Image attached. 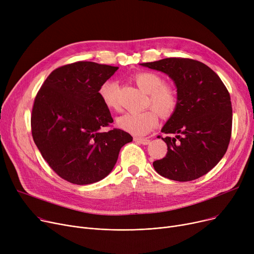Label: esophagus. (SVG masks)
Returning a JSON list of instances; mask_svg holds the SVG:
<instances>
[{"instance_id":"esophagus-1","label":"esophagus","mask_w":254,"mask_h":254,"mask_svg":"<svg viewBox=\"0 0 254 254\" xmlns=\"http://www.w3.org/2000/svg\"><path fill=\"white\" fill-rule=\"evenodd\" d=\"M135 141L139 144H142V145H147L150 143V140L147 139V138H135Z\"/></svg>"}]
</instances>
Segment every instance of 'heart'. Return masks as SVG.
<instances>
[{"label":"heart","mask_w":254,"mask_h":254,"mask_svg":"<svg viewBox=\"0 0 254 254\" xmlns=\"http://www.w3.org/2000/svg\"><path fill=\"white\" fill-rule=\"evenodd\" d=\"M134 80L139 87L148 93V105L155 110L126 113L117 119V125L132 135L144 136L157 125V113L168 117L175 112L179 97L177 89L171 84L163 83V78L155 72H140L134 76ZM99 97L108 109H118V84L113 80H107L100 86Z\"/></svg>","instance_id":"b5f03b06"}]
</instances>
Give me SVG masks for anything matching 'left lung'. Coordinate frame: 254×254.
Returning a JSON list of instances; mask_svg holds the SVG:
<instances>
[{
	"instance_id": "1",
	"label": "left lung",
	"mask_w": 254,
	"mask_h": 254,
	"mask_svg": "<svg viewBox=\"0 0 254 254\" xmlns=\"http://www.w3.org/2000/svg\"><path fill=\"white\" fill-rule=\"evenodd\" d=\"M140 64L169 75L179 97L175 112L162 128L175 137L162 138L168 152L153 162L154 170L180 182L204 176L229 147L233 124L229 90L214 71L198 61L169 58Z\"/></svg>"
}]
</instances>
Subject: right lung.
<instances>
[{"label":"right lung","instance_id":"add662e5","mask_svg":"<svg viewBox=\"0 0 254 254\" xmlns=\"http://www.w3.org/2000/svg\"><path fill=\"white\" fill-rule=\"evenodd\" d=\"M118 66L76 62L52 71L35 98L31 127L35 144L63 179L84 185L114 168L128 132L111 128L113 118L99 97L100 86Z\"/></svg>","mask_w":254,"mask_h":254}]
</instances>
